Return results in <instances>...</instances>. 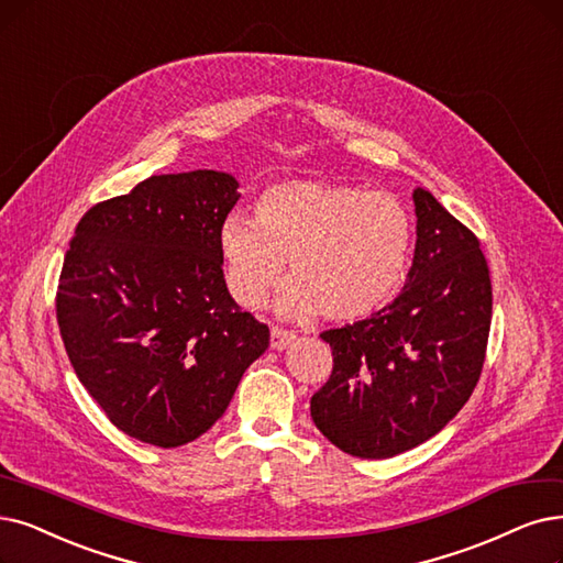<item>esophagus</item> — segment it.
Returning <instances> with one entry per match:
<instances>
[{
  "instance_id": "1",
  "label": "esophagus",
  "mask_w": 563,
  "mask_h": 563,
  "mask_svg": "<svg viewBox=\"0 0 563 563\" xmlns=\"http://www.w3.org/2000/svg\"><path fill=\"white\" fill-rule=\"evenodd\" d=\"M294 340H296V332H290L286 328L273 325V330H269V344H273V349H277V351L286 349Z\"/></svg>"
}]
</instances>
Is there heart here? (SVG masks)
I'll return each mask as SVG.
<instances>
[{
    "label": "heart",
    "mask_w": 563,
    "mask_h": 563,
    "mask_svg": "<svg viewBox=\"0 0 563 563\" xmlns=\"http://www.w3.org/2000/svg\"><path fill=\"white\" fill-rule=\"evenodd\" d=\"M413 217L388 191L357 185L290 179L265 189L256 221L229 214L219 231L233 298L256 309L290 261L282 311L357 321L399 290L413 254Z\"/></svg>",
    "instance_id": "b5f03b06"
}]
</instances>
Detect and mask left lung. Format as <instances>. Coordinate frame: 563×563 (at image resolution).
<instances>
[{"label": "left lung", "instance_id": "8db88e82", "mask_svg": "<svg viewBox=\"0 0 563 563\" xmlns=\"http://www.w3.org/2000/svg\"><path fill=\"white\" fill-rule=\"evenodd\" d=\"M416 254L401 294L369 319L321 332L332 374L311 418L340 451L386 460L439 434L474 393L492 323L478 238L424 189L413 191Z\"/></svg>", "mask_w": 563, "mask_h": 563}]
</instances>
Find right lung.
Returning <instances> with one entry per match:
<instances>
[{"label": "right lung", "mask_w": 563, "mask_h": 563, "mask_svg": "<svg viewBox=\"0 0 563 563\" xmlns=\"http://www.w3.org/2000/svg\"><path fill=\"white\" fill-rule=\"evenodd\" d=\"M238 198L229 173L152 175L89 208L66 250V355L108 420L143 443L206 434L269 344L223 279L219 231Z\"/></svg>", "instance_id": "add662e5"}]
</instances>
